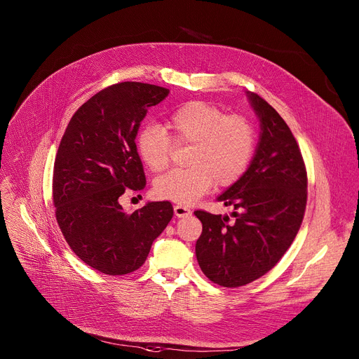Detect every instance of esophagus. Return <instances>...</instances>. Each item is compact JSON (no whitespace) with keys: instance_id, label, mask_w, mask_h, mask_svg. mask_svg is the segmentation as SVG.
<instances>
[{"instance_id":"34e87169","label":"esophagus","mask_w":359,"mask_h":359,"mask_svg":"<svg viewBox=\"0 0 359 359\" xmlns=\"http://www.w3.org/2000/svg\"><path fill=\"white\" fill-rule=\"evenodd\" d=\"M173 210H175V216H177V217H187V216L191 215V212H190L189 208L180 206V204H177V206H175Z\"/></svg>"}]
</instances>
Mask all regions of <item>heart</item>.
Wrapping results in <instances>:
<instances>
[{
  "instance_id": "heart-1",
  "label": "heart",
  "mask_w": 359,
  "mask_h": 359,
  "mask_svg": "<svg viewBox=\"0 0 359 359\" xmlns=\"http://www.w3.org/2000/svg\"><path fill=\"white\" fill-rule=\"evenodd\" d=\"M173 144H190L186 158L190 168L158 177L153 190L161 198L190 204L215 184L229 187L243 176L252 158L255 133L247 118L191 100L173 111L163 128L146 125L136 139L140 161L155 173L169 165Z\"/></svg>"
}]
</instances>
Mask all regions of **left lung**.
<instances>
[{
    "instance_id": "8db88e82",
    "label": "left lung",
    "mask_w": 359,
    "mask_h": 359,
    "mask_svg": "<svg viewBox=\"0 0 359 359\" xmlns=\"http://www.w3.org/2000/svg\"><path fill=\"white\" fill-rule=\"evenodd\" d=\"M260 119V142L245 173L217 197L229 216L196 210L203 224L196 257L210 281L227 288L269 273L294 241L306 206V169L298 143L278 112L247 92Z\"/></svg>"
}]
</instances>
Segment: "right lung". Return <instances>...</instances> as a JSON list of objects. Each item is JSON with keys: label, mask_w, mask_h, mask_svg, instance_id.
Listing matches in <instances>:
<instances>
[{"label": "right lung", "mask_w": 359, "mask_h": 359, "mask_svg": "<svg viewBox=\"0 0 359 359\" xmlns=\"http://www.w3.org/2000/svg\"><path fill=\"white\" fill-rule=\"evenodd\" d=\"M168 93L142 82L111 85L74 114L61 139L53 177L55 217L71 250L104 274L140 269L173 217L170 201H150L130 215L119 203L126 190L146 186L135 139L147 109Z\"/></svg>", "instance_id": "obj_1"}]
</instances>
